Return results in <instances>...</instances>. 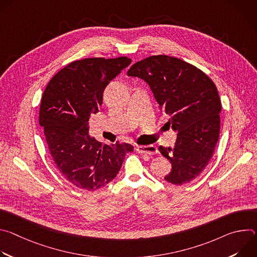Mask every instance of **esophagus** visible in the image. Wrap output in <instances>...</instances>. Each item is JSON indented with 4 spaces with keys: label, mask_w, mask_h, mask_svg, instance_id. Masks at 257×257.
<instances>
[{
    "label": "esophagus",
    "mask_w": 257,
    "mask_h": 257,
    "mask_svg": "<svg viewBox=\"0 0 257 257\" xmlns=\"http://www.w3.org/2000/svg\"><path fill=\"white\" fill-rule=\"evenodd\" d=\"M137 152L140 154H145V155H156L158 153V149L157 146L155 145H139L137 146Z\"/></svg>",
    "instance_id": "1"
}]
</instances>
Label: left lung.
<instances>
[{
    "mask_svg": "<svg viewBox=\"0 0 257 257\" xmlns=\"http://www.w3.org/2000/svg\"><path fill=\"white\" fill-rule=\"evenodd\" d=\"M148 83L177 131L174 148L160 146L172 171L165 180L175 185L191 182L210 161L219 136L222 104L212 80L195 66L166 55L143 59L127 72Z\"/></svg>",
    "mask_w": 257,
    "mask_h": 257,
    "instance_id": "left-lung-1",
    "label": "left lung"
}]
</instances>
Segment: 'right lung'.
Here are the masks:
<instances>
[{
	"label": "right lung",
	"instance_id": "obj_1",
	"mask_svg": "<svg viewBox=\"0 0 257 257\" xmlns=\"http://www.w3.org/2000/svg\"><path fill=\"white\" fill-rule=\"evenodd\" d=\"M131 59L88 58L70 63L48 83L41 102L40 124L50 154L62 176L74 186L94 191L113 181L129 143L103 145L88 135L90 115L102 103L106 85Z\"/></svg>",
	"mask_w": 257,
	"mask_h": 257
}]
</instances>
